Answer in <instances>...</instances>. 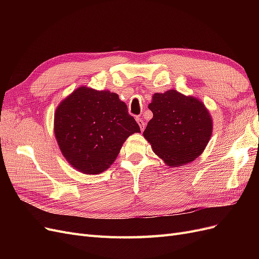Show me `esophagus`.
<instances>
[{
	"instance_id": "esophagus-1",
	"label": "esophagus",
	"mask_w": 259,
	"mask_h": 259,
	"mask_svg": "<svg viewBox=\"0 0 259 259\" xmlns=\"http://www.w3.org/2000/svg\"><path fill=\"white\" fill-rule=\"evenodd\" d=\"M136 121H137V123H138V125H139L140 130L144 131V130H145V125H146V124H145V122H144L142 119H140V117H137Z\"/></svg>"
}]
</instances>
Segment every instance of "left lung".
Masks as SVG:
<instances>
[{"mask_svg":"<svg viewBox=\"0 0 259 259\" xmlns=\"http://www.w3.org/2000/svg\"><path fill=\"white\" fill-rule=\"evenodd\" d=\"M148 108L153 117L143 135L167 166H183L204 151L213 120L199 98L169 90L155 93Z\"/></svg>","mask_w":259,"mask_h":259,"instance_id":"left-lung-1","label":"left lung"}]
</instances>
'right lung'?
I'll list each match as a JSON object with an SVG mask.
<instances>
[{
  "label": "right lung",
  "instance_id": "right-lung-1",
  "mask_svg": "<svg viewBox=\"0 0 259 259\" xmlns=\"http://www.w3.org/2000/svg\"><path fill=\"white\" fill-rule=\"evenodd\" d=\"M134 133H140L139 125L110 91L80 86L61 100L54 115V134L62 155L88 175L110 167Z\"/></svg>",
  "mask_w": 259,
  "mask_h": 259
}]
</instances>
